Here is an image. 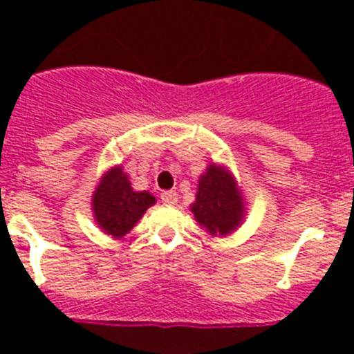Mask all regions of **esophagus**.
I'll list each match as a JSON object with an SVG mask.
<instances>
[{
    "mask_svg": "<svg viewBox=\"0 0 354 354\" xmlns=\"http://www.w3.org/2000/svg\"><path fill=\"white\" fill-rule=\"evenodd\" d=\"M161 202L165 205L177 204V193H175V192H162L161 193Z\"/></svg>",
    "mask_w": 354,
    "mask_h": 354,
    "instance_id": "esophagus-1",
    "label": "esophagus"
}]
</instances>
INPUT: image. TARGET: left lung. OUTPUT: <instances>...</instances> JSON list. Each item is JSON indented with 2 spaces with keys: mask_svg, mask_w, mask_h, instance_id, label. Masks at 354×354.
<instances>
[{
  "mask_svg": "<svg viewBox=\"0 0 354 354\" xmlns=\"http://www.w3.org/2000/svg\"><path fill=\"white\" fill-rule=\"evenodd\" d=\"M196 221L211 234L227 236L243 220V198L232 175L221 167L211 165L198 183L195 204Z\"/></svg>",
  "mask_w": 354,
  "mask_h": 354,
  "instance_id": "1",
  "label": "left lung"
}]
</instances>
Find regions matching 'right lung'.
Here are the masks:
<instances>
[{
	"mask_svg": "<svg viewBox=\"0 0 354 354\" xmlns=\"http://www.w3.org/2000/svg\"><path fill=\"white\" fill-rule=\"evenodd\" d=\"M156 198L147 192H133L127 175L120 167L109 170L93 193L97 223L108 234L122 237L136 225Z\"/></svg>",
	"mask_w": 354,
	"mask_h": 354,
	"instance_id": "1",
	"label": "right lung"
}]
</instances>
